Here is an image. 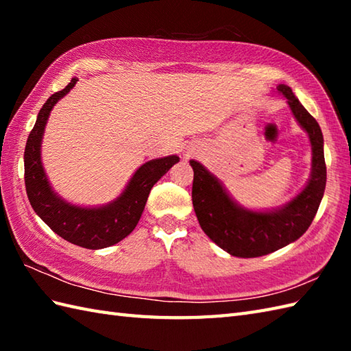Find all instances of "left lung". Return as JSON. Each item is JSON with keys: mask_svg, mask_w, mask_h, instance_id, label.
I'll list each match as a JSON object with an SVG mask.
<instances>
[{"mask_svg": "<svg viewBox=\"0 0 351 351\" xmlns=\"http://www.w3.org/2000/svg\"><path fill=\"white\" fill-rule=\"evenodd\" d=\"M276 90L287 99L291 113L311 141V176L299 195L270 210H249L229 195L223 182L204 164L190 160L195 171L191 197L199 225L219 247L238 258L264 256L299 240L311 226L324 195L326 162L322 128L295 98L291 87L279 84Z\"/></svg>", "mask_w": 351, "mask_h": 351, "instance_id": "left-lung-1", "label": "left lung"}]
</instances>
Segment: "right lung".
I'll list each match as a JSON object with an SVG mask.
<instances>
[{"label": "right lung", "instance_id": "1", "mask_svg": "<svg viewBox=\"0 0 351 351\" xmlns=\"http://www.w3.org/2000/svg\"><path fill=\"white\" fill-rule=\"evenodd\" d=\"M77 81V77L72 78L63 90L51 95L37 114L24 152L25 189L34 213L57 235L80 247L98 250L122 241L132 232L143 214L151 189L180 161V156L169 155L141 164L121 195L106 205L81 206L63 199L49 184L40 149L52 108L72 90Z\"/></svg>", "mask_w": 351, "mask_h": 351}]
</instances>
